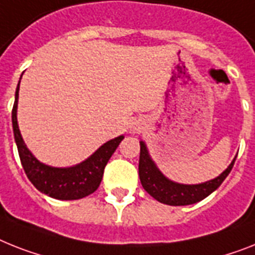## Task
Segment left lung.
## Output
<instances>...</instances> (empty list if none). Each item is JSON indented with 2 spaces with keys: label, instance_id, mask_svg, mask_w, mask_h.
I'll use <instances>...</instances> for the list:
<instances>
[{
  "label": "left lung",
  "instance_id": "1",
  "mask_svg": "<svg viewBox=\"0 0 255 255\" xmlns=\"http://www.w3.org/2000/svg\"><path fill=\"white\" fill-rule=\"evenodd\" d=\"M236 157L229 164V167L214 180L206 181L198 185H182L168 180L160 170L157 169L156 164L148 155L144 142H140L139 155V178L143 189L156 201L169 206H186L193 205L205 199L212 191L222 185L226 177L232 170Z\"/></svg>",
  "mask_w": 255,
  "mask_h": 255
}]
</instances>
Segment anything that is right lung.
<instances>
[{
  "mask_svg": "<svg viewBox=\"0 0 255 255\" xmlns=\"http://www.w3.org/2000/svg\"><path fill=\"white\" fill-rule=\"evenodd\" d=\"M18 96L19 83L15 91V102L11 111V121L20 163L28 180L39 191L49 195L52 198L61 199V201H74V199L85 198L87 195L92 194L102 182L105 165L116 148L119 147L120 142L124 139V135H120L115 139L104 143L88 159L74 167H49V165L40 163L23 142L18 128V121H16Z\"/></svg>",
  "mask_w": 255,
  "mask_h": 255,
  "instance_id": "add662e5",
  "label": "right lung"
}]
</instances>
